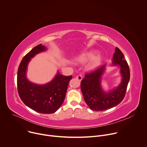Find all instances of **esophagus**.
I'll use <instances>...</instances> for the list:
<instances>
[{
	"label": "esophagus",
	"mask_w": 147,
	"mask_h": 147,
	"mask_svg": "<svg viewBox=\"0 0 147 147\" xmlns=\"http://www.w3.org/2000/svg\"><path fill=\"white\" fill-rule=\"evenodd\" d=\"M76 78L77 80H78L79 81H81L82 79V77L81 75H78L77 77H76Z\"/></svg>",
	"instance_id": "obj_1"
}]
</instances>
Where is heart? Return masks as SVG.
I'll use <instances>...</instances> for the list:
<instances>
[{
  "mask_svg": "<svg viewBox=\"0 0 147 147\" xmlns=\"http://www.w3.org/2000/svg\"><path fill=\"white\" fill-rule=\"evenodd\" d=\"M89 60H90L87 65V67L89 69H93L100 64L101 57L99 55L94 56V52L92 51H87L81 53L76 57V61L79 63H84Z\"/></svg>",
  "mask_w": 147,
  "mask_h": 147,
  "instance_id": "obj_1",
  "label": "heart"
}]
</instances>
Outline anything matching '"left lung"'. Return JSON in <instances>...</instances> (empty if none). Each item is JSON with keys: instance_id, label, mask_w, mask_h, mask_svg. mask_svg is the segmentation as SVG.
Instances as JSON below:
<instances>
[{"instance_id": "8db88e82", "label": "left lung", "mask_w": 147, "mask_h": 147, "mask_svg": "<svg viewBox=\"0 0 147 147\" xmlns=\"http://www.w3.org/2000/svg\"><path fill=\"white\" fill-rule=\"evenodd\" d=\"M111 66L120 67L121 82L120 84L109 90L105 91L101 86L102 76L106 70V65L93 72L87 74L81 82V90L89 108L95 111H103L117 106L124 98L130 80V69L124 55L116 48Z\"/></svg>"}]
</instances>
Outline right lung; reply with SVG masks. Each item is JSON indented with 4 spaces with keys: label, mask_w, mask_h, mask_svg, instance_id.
<instances>
[{
    "label": "right lung",
    "mask_w": 147,
    "mask_h": 147,
    "mask_svg": "<svg viewBox=\"0 0 147 147\" xmlns=\"http://www.w3.org/2000/svg\"><path fill=\"white\" fill-rule=\"evenodd\" d=\"M47 48L42 44L34 47L22 59L17 71V89L19 96L26 106L40 113L51 114L57 111L63 102L72 76L57 74L45 84H37L28 80L27 71L28 63L36 54Z\"/></svg>",
    "instance_id": "obj_1"
}]
</instances>
